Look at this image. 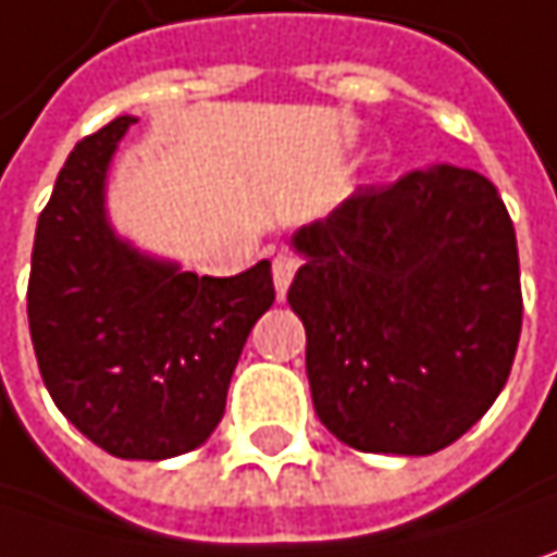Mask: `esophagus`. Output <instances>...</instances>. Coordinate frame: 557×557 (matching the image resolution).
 I'll return each mask as SVG.
<instances>
[{
	"label": "esophagus",
	"mask_w": 557,
	"mask_h": 557,
	"mask_svg": "<svg viewBox=\"0 0 557 557\" xmlns=\"http://www.w3.org/2000/svg\"><path fill=\"white\" fill-rule=\"evenodd\" d=\"M293 274H296V258L277 255V258H274V286H277L280 299L286 296V289H289V283H293Z\"/></svg>",
	"instance_id": "esophagus-1"
}]
</instances>
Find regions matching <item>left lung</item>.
Masks as SVG:
<instances>
[{"label":"left lung","mask_w":557,"mask_h":557,"mask_svg":"<svg viewBox=\"0 0 557 557\" xmlns=\"http://www.w3.org/2000/svg\"><path fill=\"white\" fill-rule=\"evenodd\" d=\"M293 248L306 264L286 299L341 443L430 456L479 424L523 329L517 232L487 177L433 165L363 184Z\"/></svg>","instance_id":"obj_1"}]
</instances>
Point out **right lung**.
Returning <instances> with one entry per match:
<instances>
[{
    "label": "right lung",
    "instance_id": "1",
    "mask_svg": "<svg viewBox=\"0 0 557 557\" xmlns=\"http://www.w3.org/2000/svg\"><path fill=\"white\" fill-rule=\"evenodd\" d=\"M136 117L85 136L34 235L27 325L57 408L117 459L197 449L226 411L228 380L274 302L271 261L197 277L117 238L104 177Z\"/></svg>",
    "mask_w": 557,
    "mask_h": 557
}]
</instances>
